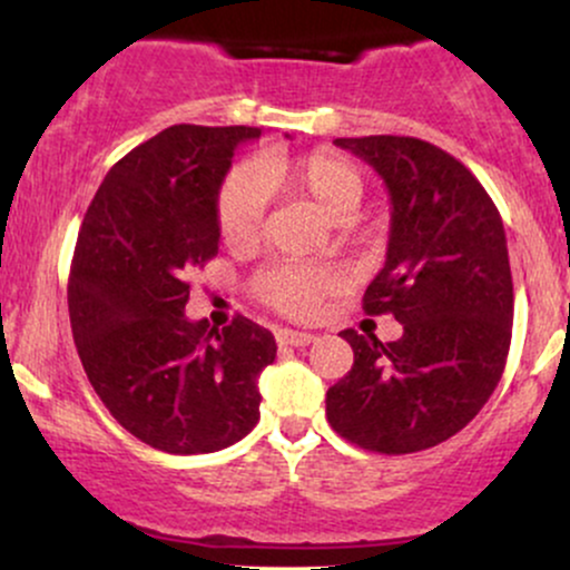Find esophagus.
<instances>
[{"mask_svg":"<svg viewBox=\"0 0 570 570\" xmlns=\"http://www.w3.org/2000/svg\"><path fill=\"white\" fill-rule=\"evenodd\" d=\"M276 340H278V345H294V348H303V345H311L313 337L311 332H292V330H281L278 335H276Z\"/></svg>","mask_w":570,"mask_h":570,"instance_id":"esophagus-1","label":"esophagus"}]
</instances>
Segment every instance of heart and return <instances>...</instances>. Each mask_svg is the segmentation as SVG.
I'll return each mask as SVG.
<instances>
[{
    "label": "heart",
    "mask_w": 570,
    "mask_h": 570,
    "mask_svg": "<svg viewBox=\"0 0 570 570\" xmlns=\"http://www.w3.org/2000/svg\"><path fill=\"white\" fill-rule=\"evenodd\" d=\"M267 189L313 203L324 217L340 222L362 203L364 176L332 149H313L299 158L265 155L257 166L233 168L217 193L219 235L230 248H246L259 240ZM340 286L343 273L332 265H273L254 278V294L267 307L292 318H311L322 299Z\"/></svg>",
    "instance_id": "obj_1"
}]
</instances>
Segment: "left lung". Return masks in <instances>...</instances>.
<instances>
[{
  "label": "left lung",
  "instance_id": "obj_1",
  "mask_svg": "<svg viewBox=\"0 0 570 570\" xmlns=\"http://www.w3.org/2000/svg\"><path fill=\"white\" fill-rule=\"evenodd\" d=\"M383 176L391 195L385 265L364 313H391L402 337L345 330L353 367L326 391L343 440L383 455L429 450L485 407L507 367L514 286L507 235L476 176L412 136L335 139Z\"/></svg>",
  "mask_w": 570,
  "mask_h": 570
}]
</instances>
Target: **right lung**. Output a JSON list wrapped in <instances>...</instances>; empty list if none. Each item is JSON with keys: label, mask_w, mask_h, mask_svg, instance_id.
Segmentation results:
<instances>
[{"label": "right lung", "mask_w": 570, "mask_h": 570, "mask_svg": "<svg viewBox=\"0 0 570 570\" xmlns=\"http://www.w3.org/2000/svg\"><path fill=\"white\" fill-rule=\"evenodd\" d=\"M259 128L171 126L130 149L85 212L69 318L90 385L122 429L174 455L230 448L257 426L276 340L235 316L187 322L189 276L219 252L217 193Z\"/></svg>", "instance_id": "obj_1"}]
</instances>
